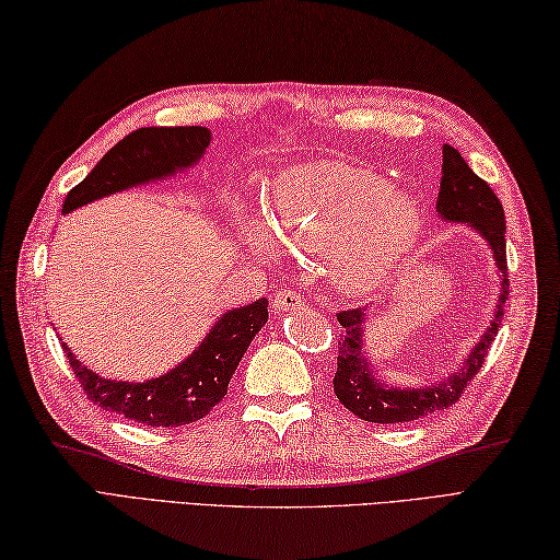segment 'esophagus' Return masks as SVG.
<instances>
[{"label": "esophagus", "mask_w": 560, "mask_h": 560, "mask_svg": "<svg viewBox=\"0 0 560 560\" xmlns=\"http://www.w3.org/2000/svg\"><path fill=\"white\" fill-rule=\"evenodd\" d=\"M273 307H277L279 313H287V311H295V307H303V301L293 289H281L277 291V295H273Z\"/></svg>", "instance_id": "1"}]
</instances>
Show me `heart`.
Segmentation results:
<instances>
[{"instance_id":"obj_1","label":"heart","mask_w":560,"mask_h":560,"mask_svg":"<svg viewBox=\"0 0 560 560\" xmlns=\"http://www.w3.org/2000/svg\"><path fill=\"white\" fill-rule=\"evenodd\" d=\"M421 229L413 195L392 189L387 177L347 161L323 159L281 173L271 189L269 223L241 213L237 235L261 257L287 243L325 249L335 287L363 299L389 279Z\"/></svg>"}]
</instances>
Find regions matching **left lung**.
<instances>
[{"label":"left lung","instance_id":"1","mask_svg":"<svg viewBox=\"0 0 560 560\" xmlns=\"http://www.w3.org/2000/svg\"><path fill=\"white\" fill-rule=\"evenodd\" d=\"M438 213L445 221L452 223H469L477 229L493 249V259L498 271L503 277V291L498 299L495 315L491 319V327L471 353L464 359V365L457 373H452L447 380L443 377L440 383L428 385L423 389H397L387 387L375 377L373 365L368 363L363 349V323L365 313L361 307L353 311H341L337 315L339 325L347 329V335L339 341V355H337V373H335V395L337 399L353 411L359 419L371 423H407L416 421L421 416H428L440 409H447L455 404L464 387L477 377L481 365L489 355L491 343L498 335L503 317V305L508 299V259H505V213L501 199L495 197L489 183L474 173L467 161L462 159L457 149L450 144L443 147V180H440L438 192Z\"/></svg>","mask_w":560,"mask_h":560}]
</instances>
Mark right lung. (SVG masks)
Wrapping results in <instances>:
<instances>
[{
  "label": "right lung",
  "instance_id": "1",
  "mask_svg": "<svg viewBox=\"0 0 560 560\" xmlns=\"http://www.w3.org/2000/svg\"><path fill=\"white\" fill-rule=\"evenodd\" d=\"M209 141L211 132L207 127H141L117 141L96 168L69 189L62 213L89 205L93 199L185 171L201 159ZM267 305L265 299H259L229 311L211 327L192 355H187L173 371L147 383L105 380L81 365L67 343H62V349L71 371L93 404L105 411L120 413L129 421L177 428L205 419L225 397L249 341L267 323Z\"/></svg>",
  "mask_w": 560,
  "mask_h": 560
}]
</instances>
